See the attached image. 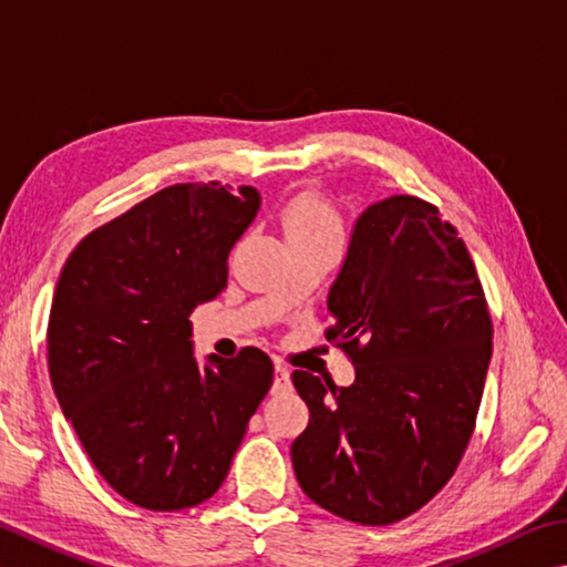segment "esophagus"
Wrapping results in <instances>:
<instances>
[{
    "instance_id": "esophagus-1",
    "label": "esophagus",
    "mask_w": 567,
    "mask_h": 567,
    "mask_svg": "<svg viewBox=\"0 0 567 567\" xmlns=\"http://www.w3.org/2000/svg\"><path fill=\"white\" fill-rule=\"evenodd\" d=\"M287 386H290V369L277 362V364H275V382H272V389H275V391H285Z\"/></svg>"
}]
</instances>
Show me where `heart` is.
I'll return each instance as SVG.
<instances>
[{
  "instance_id": "1",
  "label": "heart",
  "mask_w": 567,
  "mask_h": 567,
  "mask_svg": "<svg viewBox=\"0 0 567 567\" xmlns=\"http://www.w3.org/2000/svg\"><path fill=\"white\" fill-rule=\"evenodd\" d=\"M322 233H339L337 213L329 208L324 198L315 193H305L300 198L290 203L285 210V235H322Z\"/></svg>"
}]
</instances>
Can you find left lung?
<instances>
[{"mask_svg":"<svg viewBox=\"0 0 567 567\" xmlns=\"http://www.w3.org/2000/svg\"><path fill=\"white\" fill-rule=\"evenodd\" d=\"M327 310L354 382L292 372L310 406L295 476L334 516L386 526L434 498L468 446L493 349L486 297L439 208L391 195L357 218Z\"/></svg>","mask_w":567,"mask_h":567,"instance_id":"left-lung-1","label":"left lung"}]
</instances>
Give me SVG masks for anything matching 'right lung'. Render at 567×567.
I'll return each instance as SVG.
<instances>
[{"label":"right lung","instance_id":"obj_1","mask_svg":"<svg viewBox=\"0 0 567 567\" xmlns=\"http://www.w3.org/2000/svg\"><path fill=\"white\" fill-rule=\"evenodd\" d=\"M260 203L252 185H171L86 235L59 275L54 394L96 471L141 508L208 501L272 386L257 347L200 367L188 319L225 290Z\"/></svg>","mask_w":567,"mask_h":567}]
</instances>
